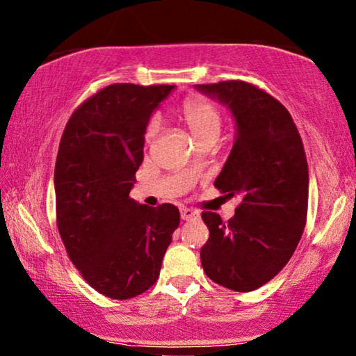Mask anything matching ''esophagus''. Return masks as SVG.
<instances>
[{
  "label": "esophagus",
  "instance_id": "esophagus-1",
  "mask_svg": "<svg viewBox=\"0 0 356 356\" xmlns=\"http://www.w3.org/2000/svg\"><path fill=\"white\" fill-rule=\"evenodd\" d=\"M195 218H199V211L193 210V209H186V207H183V209H181V220L189 221V220H195Z\"/></svg>",
  "mask_w": 356,
  "mask_h": 356
}]
</instances>
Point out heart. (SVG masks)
Returning <instances> with one entry per match:
<instances>
[{"instance_id": "b5f03b06", "label": "heart", "mask_w": 356, "mask_h": 356, "mask_svg": "<svg viewBox=\"0 0 356 356\" xmlns=\"http://www.w3.org/2000/svg\"><path fill=\"white\" fill-rule=\"evenodd\" d=\"M181 116L189 125L195 138H204L207 135H218L221 127V111L215 102L202 95L188 97L181 105ZM161 129L159 116H152L146 124L145 140L149 143L156 138Z\"/></svg>"}]
</instances>
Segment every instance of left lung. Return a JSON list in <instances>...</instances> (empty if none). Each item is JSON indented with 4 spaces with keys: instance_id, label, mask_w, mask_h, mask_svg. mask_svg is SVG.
I'll use <instances>...</instances> for the list:
<instances>
[{
    "instance_id": "left-lung-1",
    "label": "left lung",
    "mask_w": 356,
    "mask_h": 356,
    "mask_svg": "<svg viewBox=\"0 0 356 356\" xmlns=\"http://www.w3.org/2000/svg\"><path fill=\"white\" fill-rule=\"evenodd\" d=\"M218 98L237 124L231 154L215 188L240 204L229 221L202 213L210 237L200 250L213 282L234 291L259 288L288 264L307 221L309 167L291 114L245 81L197 84Z\"/></svg>"
}]
</instances>
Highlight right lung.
Instances as JSON below:
<instances>
[{
	"label": "right lung",
	"instance_id": "add662e5",
	"mask_svg": "<svg viewBox=\"0 0 356 356\" xmlns=\"http://www.w3.org/2000/svg\"><path fill=\"white\" fill-rule=\"evenodd\" d=\"M173 86L111 84L71 114L56 161L57 227L84 280L103 296L130 299L159 278L179 224L172 204L130 199L143 162L145 129Z\"/></svg>",
	"mask_w": 356,
	"mask_h": 356
}]
</instances>
